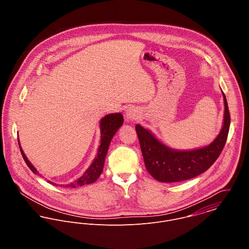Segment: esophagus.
<instances>
[{
    "label": "esophagus",
    "instance_id": "esophagus-1",
    "mask_svg": "<svg viewBox=\"0 0 249 249\" xmlns=\"http://www.w3.org/2000/svg\"><path fill=\"white\" fill-rule=\"evenodd\" d=\"M139 117V113H138V110L134 107H130L126 110L125 112V118L127 121H133V120H136L138 119Z\"/></svg>",
    "mask_w": 249,
    "mask_h": 249
}]
</instances>
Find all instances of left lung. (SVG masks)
Instances as JSON below:
<instances>
[{"instance_id": "left-lung-1", "label": "left lung", "mask_w": 249, "mask_h": 249, "mask_svg": "<svg viewBox=\"0 0 249 249\" xmlns=\"http://www.w3.org/2000/svg\"><path fill=\"white\" fill-rule=\"evenodd\" d=\"M222 96L224 102L222 127L208 145L188 150L176 149L158 140L148 129L136 124L144 165L152 178L166 183L184 181L203 174L213 165L224 147L230 127V114L223 92Z\"/></svg>"}]
</instances>
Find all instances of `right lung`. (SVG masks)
<instances>
[{
  "mask_svg": "<svg viewBox=\"0 0 249 249\" xmlns=\"http://www.w3.org/2000/svg\"><path fill=\"white\" fill-rule=\"evenodd\" d=\"M123 124H124V117L121 113L108 114L101 120V122H100L101 143L99 145L98 153H97L96 157L94 158L90 167L85 171V173L80 178L74 180L73 182H71L70 184H67L66 187L76 188V187H80V186H83L86 184H91V183H94L98 178H100V176L102 175L103 170H104L105 160L107 157L109 144L111 142L113 136L115 135L117 130L123 125ZM18 142H19V147H20L22 156H23L26 164L28 165V167L32 170V172L34 174L39 175L37 170L34 167V165L30 162V160L27 158L26 154L24 153V150L21 147L19 140H18ZM48 182L54 186L56 185L55 183H53L52 181H48Z\"/></svg>",
  "mask_w": 249,
  "mask_h": 249,
  "instance_id": "obj_1",
  "label": "right lung"
}]
</instances>
